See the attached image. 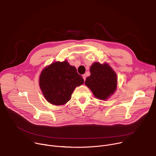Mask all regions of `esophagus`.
<instances>
[{"mask_svg": "<svg viewBox=\"0 0 156 156\" xmlns=\"http://www.w3.org/2000/svg\"><path fill=\"white\" fill-rule=\"evenodd\" d=\"M83 80H84V81H85L86 80V75L85 74H84V75H83Z\"/></svg>", "mask_w": 156, "mask_h": 156, "instance_id": "1", "label": "esophagus"}]
</instances>
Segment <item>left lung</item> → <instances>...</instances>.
<instances>
[{
    "mask_svg": "<svg viewBox=\"0 0 156 156\" xmlns=\"http://www.w3.org/2000/svg\"><path fill=\"white\" fill-rule=\"evenodd\" d=\"M90 73V76L86 78L85 84L97 99L105 101L114 94L117 87V76L107 63H93Z\"/></svg>",
    "mask_w": 156,
    "mask_h": 156,
    "instance_id": "left-lung-1",
    "label": "left lung"
}]
</instances>
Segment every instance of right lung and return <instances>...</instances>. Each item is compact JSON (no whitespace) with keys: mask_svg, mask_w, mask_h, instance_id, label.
<instances>
[{"mask_svg":"<svg viewBox=\"0 0 156 156\" xmlns=\"http://www.w3.org/2000/svg\"><path fill=\"white\" fill-rule=\"evenodd\" d=\"M84 82L75 66L65 60L53 62L44 68L39 76V84L48 102L62 105L70 100L75 87Z\"/></svg>","mask_w":156,"mask_h":156,"instance_id":"obj_1","label":"right lung"}]
</instances>
